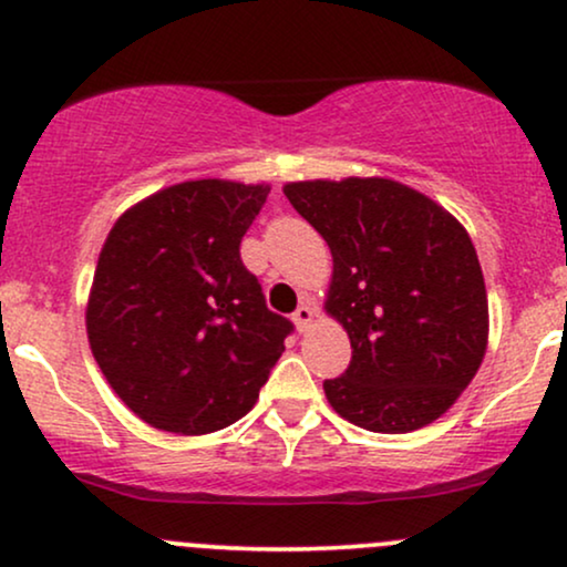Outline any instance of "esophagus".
I'll use <instances>...</instances> for the list:
<instances>
[{"mask_svg":"<svg viewBox=\"0 0 567 567\" xmlns=\"http://www.w3.org/2000/svg\"><path fill=\"white\" fill-rule=\"evenodd\" d=\"M315 315H317L315 306H311L309 301H303L296 311H292V322H296L298 333H306V330L311 328V322H315Z\"/></svg>","mask_w":567,"mask_h":567,"instance_id":"obj_1","label":"esophagus"}]
</instances>
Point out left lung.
I'll return each mask as SVG.
<instances>
[{"mask_svg":"<svg viewBox=\"0 0 567 567\" xmlns=\"http://www.w3.org/2000/svg\"><path fill=\"white\" fill-rule=\"evenodd\" d=\"M282 192L333 256L324 311L347 330L351 362L324 381L330 405L381 434L437 421L487 349V290L470 234L392 178L292 181Z\"/></svg>","mask_w":567,"mask_h":567,"instance_id":"left-lung-1","label":"left lung"}]
</instances>
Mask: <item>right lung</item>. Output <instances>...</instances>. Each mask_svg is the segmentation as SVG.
<instances>
[{
    "instance_id": "add662e5",
    "label": "right lung",
    "mask_w": 567,
    "mask_h": 567,
    "mask_svg": "<svg viewBox=\"0 0 567 567\" xmlns=\"http://www.w3.org/2000/svg\"><path fill=\"white\" fill-rule=\"evenodd\" d=\"M266 184L184 181L116 218L90 288L87 341L148 426L210 434L256 405L292 324L266 309L239 243Z\"/></svg>"
}]
</instances>
